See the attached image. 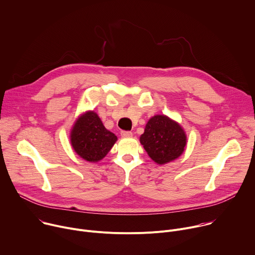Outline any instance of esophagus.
Segmentation results:
<instances>
[{
    "instance_id": "esophagus-1",
    "label": "esophagus",
    "mask_w": 255,
    "mask_h": 255,
    "mask_svg": "<svg viewBox=\"0 0 255 255\" xmlns=\"http://www.w3.org/2000/svg\"><path fill=\"white\" fill-rule=\"evenodd\" d=\"M121 136L124 137V138H130V137H132V132H130V131H122L121 132Z\"/></svg>"
}]
</instances>
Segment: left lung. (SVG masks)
I'll return each mask as SVG.
<instances>
[{"label":"left lung","instance_id":"8db88e82","mask_svg":"<svg viewBox=\"0 0 255 255\" xmlns=\"http://www.w3.org/2000/svg\"><path fill=\"white\" fill-rule=\"evenodd\" d=\"M139 140L148 156L159 165L178 158L187 145L184 128L165 115L151 117Z\"/></svg>","mask_w":255,"mask_h":255}]
</instances>
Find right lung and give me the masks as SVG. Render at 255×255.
Returning <instances> with one entry per match:
<instances>
[{"instance_id": "obj_1", "label": "right lung", "mask_w": 255, "mask_h": 255, "mask_svg": "<svg viewBox=\"0 0 255 255\" xmlns=\"http://www.w3.org/2000/svg\"><path fill=\"white\" fill-rule=\"evenodd\" d=\"M69 139L72 149L81 158L95 163L108 154L118 138L105 128L95 111H87L75 121Z\"/></svg>"}]
</instances>
